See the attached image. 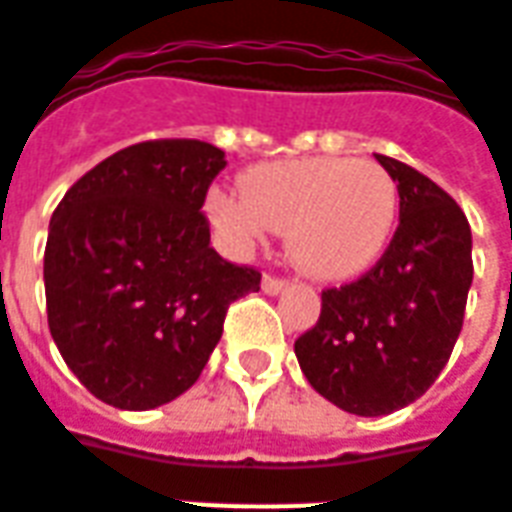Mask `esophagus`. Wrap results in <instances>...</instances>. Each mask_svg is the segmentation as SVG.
Returning a JSON list of instances; mask_svg holds the SVG:
<instances>
[{
	"mask_svg": "<svg viewBox=\"0 0 512 512\" xmlns=\"http://www.w3.org/2000/svg\"><path fill=\"white\" fill-rule=\"evenodd\" d=\"M260 288H263V293H268V296H277V293H282V290L288 288V279H279L266 274L263 282H260Z\"/></svg>",
	"mask_w": 512,
	"mask_h": 512,
	"instance_id": "obj_1",
	"label": "esophagus"
}]
</instances>
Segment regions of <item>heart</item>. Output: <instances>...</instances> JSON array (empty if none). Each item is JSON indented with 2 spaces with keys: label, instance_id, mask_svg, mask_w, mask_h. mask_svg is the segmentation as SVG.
<instances>
[{
  "label": "heart",
  "instance_id": "heart-1",
  "mask_svg": "<svg viewBox=\"0 0 512 512\" xmlns=\"http://www.w3.org/2000/svg\"><path fill=\"white\" fill-rule=\"evenodd\" d=\"M244 194L208 197L216 230L233 249H252L271 230L307 277L340 282L384 255L397 219V189L384 167L354 158H296L249 169Z\"/></svg>",
  "mask_w": 512,
  "mask_h": 512
}]
</instances>
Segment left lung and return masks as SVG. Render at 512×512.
I'll list each match as a JSON object with an SVG mask.
<instances>
[{
	"label": "left lung",
	"mask_w": 512,
	"mask_h": 512,
	"mask_svg": "<svg viewBox=\"0 0 512 512\" xmlns=\"http://www.w3.org/2000/svg\"><path fill=\"white\" fill-rule=\"evenodd\" d=\"M400 194V224L376 266L321 293L296 340L301 373L329 403L381 417L414 403L447 365L472 288V230L430 178L376 153Z\"/></svg>",
	"instance_id": "8db88e82"
}]
</instances>
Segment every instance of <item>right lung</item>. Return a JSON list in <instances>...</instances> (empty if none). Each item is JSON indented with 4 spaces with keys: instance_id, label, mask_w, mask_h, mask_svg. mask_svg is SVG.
<instances>
[{
    "instance_id": "right-lung-1",
    "label": "right lung",
    "mask_w": 512,
    "mask_h": 512,
    "mask_svg": "<svg viewBox=\"0 0 512 512\" xmlns=\"http://www.w3.org/2000/svg\"><path fill=\"white\" fill-rule=\"evenodd\" d=\"M227 167L200 139L123 147L73 183L51 216L46 312L65 365L98 400L147 411L183 395L260 271L227 263L202 213Z\"/></svg>"
}]
</instances>
